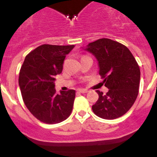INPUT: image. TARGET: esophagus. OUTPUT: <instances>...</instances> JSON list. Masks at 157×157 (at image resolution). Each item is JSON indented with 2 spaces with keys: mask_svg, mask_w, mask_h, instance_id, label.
I'll list each match as a JSON object with an SVG mask.
<instances>
[{
  "mask_svg": "<svg viewBox=\"0 0 157 157\" xmlns=\"http://www.w3.org/2000/svg\"><path fill=\"white\" fill-rule=\"evenodd\" d=\"M77 92H78V93H88V90H84V89H79V90H77Z\"/></svg>",
  "mask_w": 157,
  "mask_h": 157,
  "instance_id": "34e87169",
  "label": "esophagus"
}]
</instances>
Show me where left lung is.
Segmentation results:
<instances>
[{"instance_id":"1","label":"left lung","mask_w":157,"mask_h":157,"mask_svg":"<svg viewBox=\"0 0 157 157\" xmlns=\"http://www.w3.org/2000/svg\"><path fill=\"white\" fill-rule=\"evenodd\" d=\"M85 50L97 59L102 84L109 89L106 94L96 90L99 99L92 106L93 112L104 119L122 116L138 95L140 71L135 58L125 45L105 38L89 43Z\"/></svg>"}]
</instances>
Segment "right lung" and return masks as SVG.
<instances>
[{
    "instance_id": "obj_1",
    "label": "right lung",
    "mask_w": 157,
    "mask_h": 157,
    "mask_svg": "<svg viewBox=\"0 0 157 157\" xmlns=\"http://www.w3.org/2000/svg\"><path fill=\"white\" fill-rule=\"evenodd\" d=\"M74 45H42L25 58L19 76L23 102L29 111L42 122L57 124L71 115L76 92L56 93L55 76L62 72L66 55Z\"/></svg>"
}]
</instances>
